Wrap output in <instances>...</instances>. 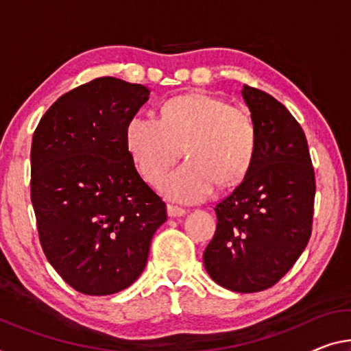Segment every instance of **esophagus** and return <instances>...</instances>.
<instances>
[{
	"mask_svg": "<svg viewBox=\"0 0 351 351\" xmlns=\"http://www.w3.org/2000/svg\"><path fill=\"white\" fill-rule=\"evenodd\" d=\"M186 210L182 208L179 206H172V204H168V215L169 217H182V215H185Z\"/></svg>",
	"mask_w": 351,
	"mask_h": 351,
	"instance_id": "obj_1",
	"label": "esophagus"
}]
</instances>
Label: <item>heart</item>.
I'll return each instance as SVG.
<instances>
[{"label": "heart", "mask_w": 351, "mask_h": 351, "mask_svg": "<svg viewBox=\"0 0 351 351\" xmlns=\"http://www.w3.org/2000/svg\"><path fill=\"white\" fill-rule=\"evenodd\" d=\"M125 144L145 182L158 183L180 157L182 165L161 182V191L180 202H197L217 186L245 179L257 149V128L245 108L219 97L193 93L161 106L160 119L136 114L127 123Z\"/></svg>", "instance_id": "b5f03b06"}]
</instances>
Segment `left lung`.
I'll list each match as a JSON object with an SVG mask.
<instances>
[{
	"mask_svg": "<svg viewBox=\"0 0 351 351\" xmlns=\"http://www.w3.org/2000/svg\"><path fill=\"white\" fill-rule=\"evenodd\" d=\"M257 128L251 169L215 207L217 230L204 251L221 287L252 293L276 284L304 251L312 232L315 174L303 128L281 101L246 86Z\"/></svg>",
	"mask_w": 351,
	"mask_h": 351,
	"instance_id": "8db88e82",
	"label": "left lung"
}]
</instances>
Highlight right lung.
<instances>
[{
	"instance_id": "add662e5",
	"label": "right lung",
	"mask_w": 351,
	"mask_h": 351,
	"mask_svg": "<svg viewBox=\"0 0 351 351\" xmlns=\"http://www.w3.org/2000/svg\"><path fill=\"white\" fill-rule=\"evenodd\" d=\"M143 84L101 77L59 97L31 145V202L48 262L84 295H111L144 271L166 204L138 174L125 128Z\"/></svg>"
}]
</instances>
